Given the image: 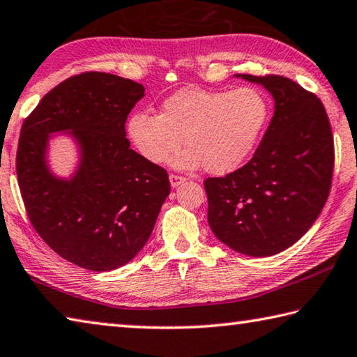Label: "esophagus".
Returning a JSON list of instances; mask_svg holds the SVG:
<instances>
[{
	"mask_svg": "<svg viewBox=\"0 0 357 357\" xmlns=\"http://www.w3.org/2000/svg\"><path fill=\"white\" fill-rule=\"evenodd\" d=\"M183 183H185V178L178 176V174H170V184H172L173 189H174V187L181 185Z\"/></svg>",
	"mask_w": 357,
	"mask_h": 357,
	"instance_id": "1",
	"label": "esophagus"
}]
</instances>
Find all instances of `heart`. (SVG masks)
Returning a JSON list of instances; mask_svg holds the SVG:
<instances>
[{
	"instance_id": "b5f03b06",
	"label": "heart",
	"mask_w": 357,
	"mask_h": 357,
	"mask_svg": "<svg viewBox=\"0 0 357 357\" xmlns=\"http://www.w3.org/2000/svg\"><path fill=\"white\" fill-rule=\"evenodd\" d=\"M270 119L267 96L255 87L234 90L183 89L164 101L159 114L129 116L128 135L151 164H164L178 150L173 167L204 165L213 174L234 172L248 159Z\"/></svg>"
}]
</instances>
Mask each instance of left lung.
Wrapping results in <instances>:
<instances>
[{
  "label": "left lung",
  "mask_w": 357,
  "mask_h": 357,
  "mask_svg": "<svg viewBox=\"0 0 357 357\" xmlns=\"http://www.w3.org/2000/svg\"><path fill=\"white\" fill-rule=\"evenodd\" d=\"M236 77L262 86L275 112L251 160L204 181L207 222L220 242L255 257L273 256L306 234L325 206L334 140L325 107L284 76Z\"/></svg>",
  "instance_id": "1"
}]
</instances>
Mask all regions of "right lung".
Segmentation results:
<instances>
[{
	"instance_id": "obj_1",
	"label": "right lung",
	"mask_w": 357,
	"mask_h": 357,
	"mask_svg": "<svg viewBox=\"0 0 357 357\" xmlns=\"http://www.w3.org/2000/svg\"><path fill=\"white\" fill-rule=\"evenodd\" d=\"M145 87L111 73L68 77L24 120L17 178L32 226L53 251L77 267L109 271L137 256L170 195L168 174L129 148L128 114ZM74 140L70 177L49 165V142Z\"/></svg>"
}]
</instances>
